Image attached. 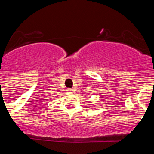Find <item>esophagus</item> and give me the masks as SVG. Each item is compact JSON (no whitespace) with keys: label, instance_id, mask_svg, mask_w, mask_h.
Returning <instances> with one entry per match:
<instances>
[{"label":"esophagus","instance_id":"1","mask_svg":"<svg viewBox=\"0 0 154 154\" xmlns=\"http://www.w3.org/2000/svg\"><path fill=\"white\" fill-rule=\"evenodd\" d=\"M67 91H68V92L71 93L73 91V89H71V88H67Z\"/></svg>","mask_w":154,"mask_h":154}]
</instances>
